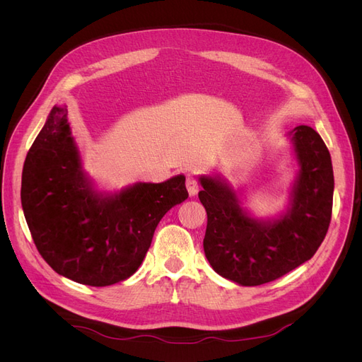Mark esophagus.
<instances>
[{
  "label": "esophagus",
  "instance_id": "obj_1",
  "mask_svg": "<svg viewBox=\"0 0 362 362\" xmlns=\"http://www.w3.org/2000/svg\"><path fill=\"white\" fill-rule=\"evenodd\" d=\"M185 187H187L189 190V194L190 196H194L196 193L199 192V184H198V180H196L193 175H189L187 178H185Z\"/></svg>",
  "mask_w": 362,
  "mask_h": 362
}]
</instances>
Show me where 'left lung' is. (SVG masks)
I'll list each match as a JSON object with an SVG mask.
<instances>
[{"mask_svg": "<svg viewBox=\"0 0 362 362\" xmlns=\"http://www.w3.org/2000/svg\"><path fill=\"white\" fill-rule=\"evenodd\" d=\"M299 175L291 205L276 221H258L242 210L225 180L201 177L206 211L204 252L214 272L240 286L275 281L308 261L322 245L332 216L334 170L325 141L311 127L291 133Z\"/></svg>", "mask_w": 362, "mask_h": 362, "instance_id": "obj_1", "label": "left lung"}]
</instances>
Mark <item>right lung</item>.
<instances>
[{"mask_svg":"<svg viewBox=\"0 0 362 362\" xmlns=\"http://www.w3.org/2000/svg\"><path fill=\"white\" fill-rule=\"evenodd\" d=\"M189 198L185 177L98 193L81 169L66 105L54 107L28 151L21 202L39 254L59 275L92 287L113 286L140 267L154 231Z\"/></svg>","mask_w":362,"mask_h":362,"instance_id":"right-lung-1","label":"right lung"}]
</instances>
